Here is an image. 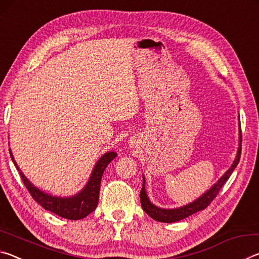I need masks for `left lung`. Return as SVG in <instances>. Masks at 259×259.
Instances as JSON below:
<instances>
[{
  "instance_id": "obj_1",
  "label": "left lung",
  "mask_w": 259,
  "mask_h": 259,
  "mask_svg": "<svg viewBox=\"0 0 259 259\" xmlns=\"http://www.w3.org/2000/svg\"><path fill=\"white\" fill-rule=\"evenodd\" d=\"M241 143H242V139H241V128H240L239 148H238V152H236V156L233 161V163L231 165V168L218 179V182L216 184H213V186L210 188V190L203 193V194L195 201L184 205V207L175 208V209H162L153 204L146 194L145 178L143 177V187H142V191H140V203H142V208L144 211L157 222L175 223V222L182 221V219L207 208L208 205L212 202V200L216 198L223 185H224L227 179L230 178L232 172H233V170L236 168V165H238L240 161V156H241Z\"/></svg>"
}]
</instances>
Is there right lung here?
<instances>
[{
    "mask_svg": "<svg viewBox=\"0 0 259 259\" xmlns=\"http://www.w3.org/2000/svg\"><path fill=\"white\" fill-rule=\"evenodd\" d=\"M10 155L16 165V168L18 169L20 177L24 182V185L30 193L32 198L36 201L38 204H41L42 208H45L48 211L58 214V216L63 218L71 219V221H78V219L87 217L88 214L93 212L94 210L97 208L100 182H102L104 170L106 169L109 162H111L117 154L115 152L105 153V154L98 160L97 163L95 164L89 181H88L87 185L83 187V190H81L75 195L68 196V198L54 196L38 190V188L36 186H34L33 184L25 177V175L21 172L18 164L16 163L11 151Z\"/></svg>",
    "mask_w": 259,
    "mask_h": 259,
    "instance_id": "right-lung-1",
    "label": "right lung"
}]
</instances>
